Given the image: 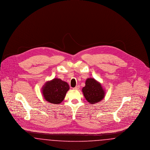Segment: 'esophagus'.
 I'll list each match as a JSON object with an SVG mask.
<instances>
[{
	"label": "esophagus",
	"instance_id": "obj_1",
	"mask_svg": "<svg viewBox=\"0 0 150 150\" xmlns=\"http://www.w3.org/2000/svg\"><path fill=\"white\" fill-rule=\"evenodd\" d=\"M73 89H75V90H78L79 89V86H75V88H74Z\"/></svg>",
	"mask_w": 150,
	"mask_h": 150
}]
</instances>
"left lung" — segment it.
I'll list each match as a JSON object with an SVG mask.
<instances>
[{"mask_svg": "<svg viewBox=\"0 0 150 150\" xmlns=\"http://www.w3.org/2000/svg\"><path fill=\"white\" fill-rule=\"evenodd\" d=\"M82 92L86 100L91 104L99 102L105 95V91L100 83L93 78L86 80V86L83 88Z\"/></svg>", "mask_w": 150, "mask_h": 150, "instance_id": "left-lung-1", "label": "left lung"}]
</instances>
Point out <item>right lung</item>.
Returning a JSON list of instances; mask_svg holds the SVG:
<instances>
[{
    "mask_svg": "<svg viewBox=\"0 0 150 150\" xmlns=\"http://www.w3.org/2000/svg\"><path fill=\"white\" fill-rule=\"evenodd\" d=\"M69 84L60 79L47 81L42 87V94L45 100L53 104H59L64 100L69 90Z\"/></svg>",
    "mask_w": 150,
    "mask_h": 150,
    "instance_id": "1",
    "label": "right lung"
}]
</instances>
